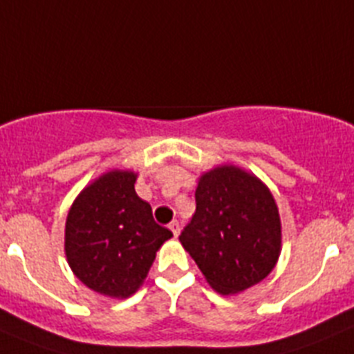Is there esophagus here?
I'll return each mask as SVG.
<instances>
[{
	"mask_svg": "<svg viewBox=\"0 0 354 354\" xmlns=\"http://www.w3.org/2000/svg\"><path fill=\"white\" fill-rule=\"evenodd\" d=\"M168 227H170L171 234H174L175 237L179 236V234H180V223H179V221H177V220H174V221H171L170 225H168Z\"/></svg>",
	"mask_w": 354,
	"mask_h": 354,
	"instance_id": "34e87169",
	"label": "esophagus"
}]
</instances>
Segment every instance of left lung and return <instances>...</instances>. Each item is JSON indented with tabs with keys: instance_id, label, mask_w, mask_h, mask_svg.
<instances>
[{
	"instance_id": "left-lung-1",
	"label": "left lung",
	"mask_w": 354,
	"mask_h": 354,
	"mask_svg": "<svg viewBox=\"0 0 354 354\" xmlns=\"http://www.w3.org/2000/svg\"><path fill=\"white\" fill-rule=\"evenodd\" d=\"M195 202L179 239L212 289L241 292L271 273L280 255V216L257 177L214 168L200 177Z\"/></svg>"
}]
</instances>
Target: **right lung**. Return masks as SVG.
Here are the masks:
<instances>
[{
  "label": "right lung",
  "mask_w": 354,
  "mask_h": 354,
  "mask_svg": "<svg viewBox=\"0 0 354 354\" xmlns=\"http://www.w3.org/2000/svg\"><path fill=\"white\" fill-rule=\"evenodd\" d=\"M133 171H109L84 187L65 225L71 270L97 292L127 298L136 292L171 232L154 221L134 192Z\"/></svg>",
  "instance_id": "right-lung-1"
}]
</instances>
